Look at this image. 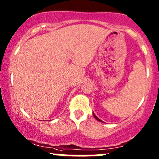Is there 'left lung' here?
Listing matches in <instances>:
<instances>
[{"label":"left lung","instance_id":"1","mask_svg":"<svg viewBox=\"0 0 159 159\" xmlns=\"http://www.w3.org/2000/svg\"><path fill=\"white\" fill-rule=\"evenodd\" d=\"M93 116H94V118H95V119H96V120H98V121H101V122H103V121H102V120H101V119H99V118H98V117H97V116H96V115H94V112H93Z\"/></svg>","mask_w":159,"mask_h":159}]
</instances>
